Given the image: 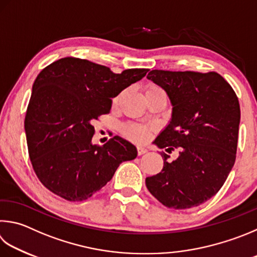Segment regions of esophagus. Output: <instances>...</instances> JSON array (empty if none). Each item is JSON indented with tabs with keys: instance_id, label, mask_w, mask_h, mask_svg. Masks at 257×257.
I'll use <instances>...</instances> for the list:
<instances>
[{
	"instance_id": "esophagus-1",
	"label": "esophagus",
	"mask_w": 257,
	"mask_h": 257,
	"mask_svg": "<svg viewBox=\"0 0 257 257\" xmlns=\"http://www.w3.org/2000/svg\"><path fill=\"white\" fill-rule=\"evenodd\" d=\"M148 151H147V148H145V147H143V146H139V147H137V153H138V155H144V154H146Z\"/></svg>"
}]
</instances>
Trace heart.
Instances as JSON below:
<instances>
[{
  "label": "heart",
  "mask_w": 257,
  "mask_h": 257,
  "mask_svg": "<svg viewBox=\"0 0 257 257\" xmlns=\"http://www.w3.org/2000/svg\"><path fill=\"white\" fill-rule=\"evenodd\" d=\"M152 87H156V86H151ZM153 129L148 125H144V124H129L124 128V135L128 138L132 139L134 142L137 143H144L146 142L147 139L151 137Z\"/></svg>",
  "instance_id": "obj_1"
}]
</instances>
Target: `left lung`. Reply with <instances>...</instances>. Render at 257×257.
I'll return each instance as SVG.
<instances>
[{
	"instance_id": "8db88e82",
	"label": "left lung",
	"mask_w": 257,
	"mask_h": 257,
	"mask_svg": "<svg viewBox=\"0 0 257 257\" xmlns=\"http://www.w3.org/2000/svg\"><path fill=\"white\" fill-rule=\"evenodd\" d=\"M148 80L170 97L172 118L155 139L160 148H179V157L146 179L149 192L164 206L188 209L212 198L235 164L240 108L238 97L216 72L153 69Z\"/></svg>"
}]
</instances>
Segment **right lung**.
<instances>
[{
    "mask_svg": "<svg viewBox=\"0 0 257 257\" xmlns=\"http://www.w3.org/2000/svg\"><path fill=\"white\" fill-rule=\"evenodd\" d=\"M148 69L115 74L90 60L65 57L37 76L25 130L32 167L41 183L68 201L91 198L112 179L122 162L137 157L132 143L114 136L92 144L94 121L110 112L112 99Z\"/></svg>",
    "mask_w": 257,
    "mask_h": 257,
    "instance_id": "add662e5",
    "label": "right lung"
}]
</instances>
